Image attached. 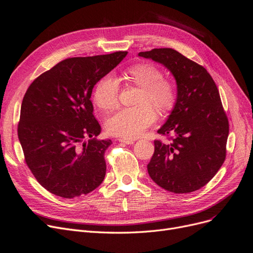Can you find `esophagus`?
I'll use <instances>...</instances> for the list:
<instances>
[{"label":"esophagus","mask_w":253,"mask_h":253,"mask_svg":"<svg viewBox=\"0 0 253 253\" xmlns=\"http://www.w3.org/2000/svg\"><path fill=\"white\" fill-rule=\"evenodd\" d=\"M118 141L121 143H126V144H133L135 143V140H132V139H124V138H119Z\"/></svg>","instance_id":"1"}]
</instances>
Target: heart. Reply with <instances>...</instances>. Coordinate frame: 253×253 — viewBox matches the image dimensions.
Wrapping results in <instances>:
<instances>
[{
  "mask_svg": "<svg viewBox=\"0 0 253 253\" xmlns=\"http://www.w3.org/2000/svg\"><path fill=\"white\" fill-rule=\"evenodd\" d=\"M126 84L141 89L134 108L121 109L112 115L106 124L108 133L125 139H134L154 124L157 113L171 111L177 102V91L170 82L164 80L159 67L151 63H139L128 67L123 73ZM119 85L111 75H103L95 84L93 100L103 112L118 106ZM155 108L154 109L153 108Z\"/></svg>",
  "mask_w": 253,
  "mask_h": 253,
  "instance_id": "b5f03b06",
  "label": "heart"
}]
</instances>
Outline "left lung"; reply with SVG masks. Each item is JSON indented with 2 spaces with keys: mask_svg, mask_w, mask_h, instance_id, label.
Segmentation results:
<instances>
[{
  "mask_svg": "<svg viewBox=\"0 0 253 253\" xmlns=\"http://www.w3.org/2000/svg\"><path fill=\"white\" fill-rule=\"evenodd\" d=\"M167 67L177 82V102L155 140L147 171L155 183L173 194H187L210 182L226 158L229 123L219 90L206 69L171 48L138 54Z\"/></svg>",
  "mask_w": 253,
  "mask_h": 253,
  "instance_id": "8db88e82",
  "label": "left lung"
}]
</instances>
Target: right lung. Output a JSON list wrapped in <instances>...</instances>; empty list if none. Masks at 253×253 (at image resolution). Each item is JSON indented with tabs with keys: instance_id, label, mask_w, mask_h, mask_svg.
Instances as JSON below:
<instances>
[{
	"instance_id": "obj_1",
	"label": "right lung",
	"mask_w": 253,
	"mask_h": 253,
	"mask_svg": "<svg viewBox=\"0 0 253 253\" xmlns=\"http://www.w3.org/2000/svg\"><path fill=\"white\" fill-rule=\"evenodd\" d=\"M126 54L117 51L64 59L26 91L17 135L26 164L51 194L73 199L91 193L103 181L104 153L112 141L94 138L101 128L90 98L99 78Z\"/></svg>"
}]
</instances>
